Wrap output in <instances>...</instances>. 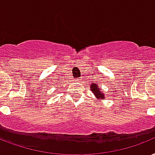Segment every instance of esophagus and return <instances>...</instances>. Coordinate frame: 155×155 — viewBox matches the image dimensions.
<instances>
[{
    "instance_id": "1",
    "label": "esophagus",
    "mask_w": 155,
    "mask_h": 155,
    "mask_svg": "<svg viewBox=\"0 0 155 155\" xmlns=\"http://www.w3.org/2000/svg\"><path fill=\"white\" fill-rule=\"evenodd\" d=\"M78 80H81V79H78Z\"/></svg>"
}]
</instances>
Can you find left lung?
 Returning a JSON list of instances; mask_svg holds the SVG:
<instances>
[{
    "instance_id": "left-lung-1",
    "label": "left lung",
    "mask_w": 155,
    "mask_h": 155,
    "mask_svg": "<svg viewBox=\"0 0 155 155\" xmlns=\"http://www.w3.org/2000/svg\"><path fill=\"white\" fill-rule=\"evenodd\" d=\"M91 86V91L94 93V94L95 96L97 97V99H104V93L101 91V88L99 87V86L95 83H93L90 85Z\"/></svg>"
}]
</instances>
